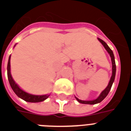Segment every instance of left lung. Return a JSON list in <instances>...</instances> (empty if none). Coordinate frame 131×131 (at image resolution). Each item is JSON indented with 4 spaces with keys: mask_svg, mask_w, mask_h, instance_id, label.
I'll use <instances>...</instances> for the list:
<instances>
[{
    "mask_svg": "<svg viewBox=\"0 0 131 131\" xmlns=\"http://www.w3.org/2000/svg\"><path fill=\"white\" fill-rule=\"evenodd\" d=\"M98 40L100 41L102 44L104 46V47L105 48L107 52H108V54H110V57H111V60H112V77L111 78H110V80L109 81V83H108V86L106 87V88L104 91L100 93V96L97 97L95 100H90V101H83V100H81L79 99H78L77 97H75V98L77 101H78L79 103H81V104H97V103L101 102L102 101L104 100L105 97H106L107 95H108V93H109V91H110L112 88V84L114 83V79H115V75H116V63H115V60H114V56L113 52L112 50L111 49L109 48L108 45H107V43L105 42L104 41H103L102 40H101L100 38H98Z\"/></svg>",
    "mask_w": 131,
    "mask_h": 131,
    "instance_id": "obj_1",
    "label": "left lung"
}]
</instances>
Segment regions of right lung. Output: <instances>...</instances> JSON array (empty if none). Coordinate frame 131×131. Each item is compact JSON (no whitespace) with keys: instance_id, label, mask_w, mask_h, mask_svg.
I'll return each instance as SVG.
<instances>
[{"instance_id":"add662e5","label":"right lung","mask_w":131,"mask_h":131,"mask_svg":"<svg viewBox=\"0 0 131 131\" xmlns=\"http://www.w3.org/2000/svg\"><path fill=\"white\" fill-rule=\"evenodd\" d=\"M10 56H9L8 61V64H7V76H8V82L10 83V85L12 88V90L15 93V94L17 95L19 97L21 98L23 100L27 102H40L42 101L45 100L47 99L50 95H31L29 93L25 92L23 90H22L21 88L17 85V84L14 81L11 74H10Z\"/></svg>"}]
</instances>
